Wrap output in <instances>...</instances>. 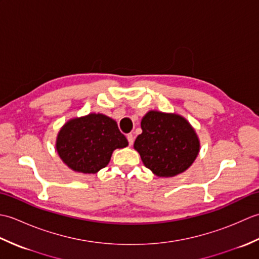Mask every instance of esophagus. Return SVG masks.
<instances>
[{"mask_svg":"<svg viewBox=\"0 0 259 259\" xmlns=\"http://www.w3.org/2000/svg\"><path fill=\"white\" fill-rule=\"evenodd\" d=\"M126 139H128L129 146H131V145L134 144V140H135V138H134V135H133V134H128V135H126Z\"/></svg>","mask_w":259,"mask_h":259,"instance_id":"esophagus-1","label":"esophagus"}]
</instances>
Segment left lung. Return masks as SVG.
<instances>
[{"instance_id": "obj_1", "label": "left lung", "mask_w": 259, "mask_h": 259, "mask_svg": "<svg viewBox=\"0 0 259 259\" xmlns=\"http://www.w3.org/2000/svg\"><path fill=\"white\" fill-rule=\"evenodd\" d=\"M142 134L135 149L145 166L158 177H174L186 171L199 152L196 131L184 117L151 110L141 120Z\"/></svg>"}]
</instances>
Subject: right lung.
Returning a JSON list of instances; mask_svg holds the SVG:
<instances>
[{
  "label": "right lung",
  "mask_w": 259,
  "mask_h": 259,
  "mask_svg": "<svg viewBox=\"0 0 259 259\" xmlns=\"http://www.w3.org/2000/svg\"><path fill=\"white\" fill-rule=\"evenodd\" d=\"M57 151L74 171L96 174L109 163L113 150L128 146L118 124L102 113L69 120L57 138Z\"/></svg>",
  "instance_id": "add662e5"
}]
</instances>
